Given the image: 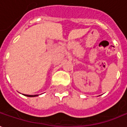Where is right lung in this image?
<instances>
[{"label":"right lung","mask_w":127,"mask_h":127,"mask_svg":"<svg viewBox=\"0 0 127 127\" xmlns=\"http://www.w3.org/2000/svg\"><path fill=\"white\" fill-rule=\"evenodd\" d=\"M24 96H29V97H35V96H37L38 95V94H36V95H28V94H24Z\"/></svg>","instance_id":"right-lung-1"}]
</instances>
